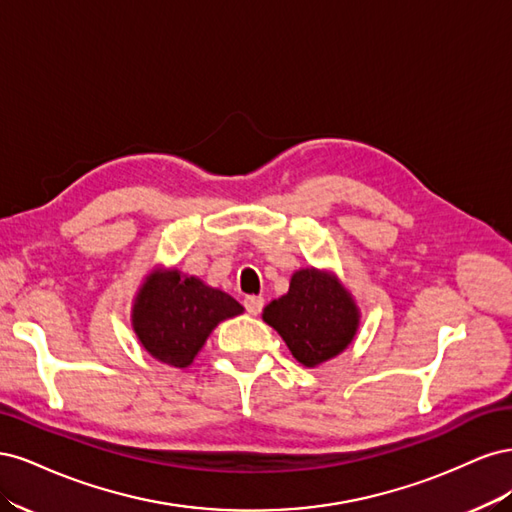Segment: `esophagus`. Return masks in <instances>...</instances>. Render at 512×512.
<instances>
[{
  "label": "esophagus",
  "instance_id": "obj_1",
  "mask_svg": "<svg viewBox=\"0 0 512 512\" xmlns=\"http://www.w3.org/2000/svg\"><path fill=\"white\" fill-rule=\"evenodd\" d=\"M262 305H265V299H262V297H256V294H247V297L243 299V307H245V312H247V314H252V316L260 314Z\"/></svg>",
  "mask_w": 512,
  "mask_h": 512
}]
</instances>
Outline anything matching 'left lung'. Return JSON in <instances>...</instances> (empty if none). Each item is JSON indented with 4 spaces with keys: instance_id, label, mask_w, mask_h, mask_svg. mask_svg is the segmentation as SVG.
<instances>
[{
    "instance_id": "left-lung-1",
    "label": "left lung",
    "mask_w": 512,
    "mask_h": 512,
    "mask_svg": "<svg viewBox=\"0 0 512 512\" xmlns=\"http://www.w3.org/2000/svg\"><path fill=\"white\" fill-rule=\"evenodd\" d=\"M282 335L292 356L316 367L342 352L359 327V309L335 277L303 269L292 275L290 290L262 314Z\"/></svg>"
}]
</instances>
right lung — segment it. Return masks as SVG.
Instances as JSON below:
<instances>
[{"label":"right lung","instance_id":"right-lung-1","mask_svg":"<svg viewBox=\"0 0 512 512\" xmlns=\"http://www.w3.org/2000/svg\"><path fill=\"white\" fill-rule=\"evenodd\" d=\"M243 312L230 294L205 286L177 269L153 273L138 294L132 324L158 361L185 367L194 361L218 322Z\"/></svg>","mask_w":512,"mask_h":512}]
</instances>
